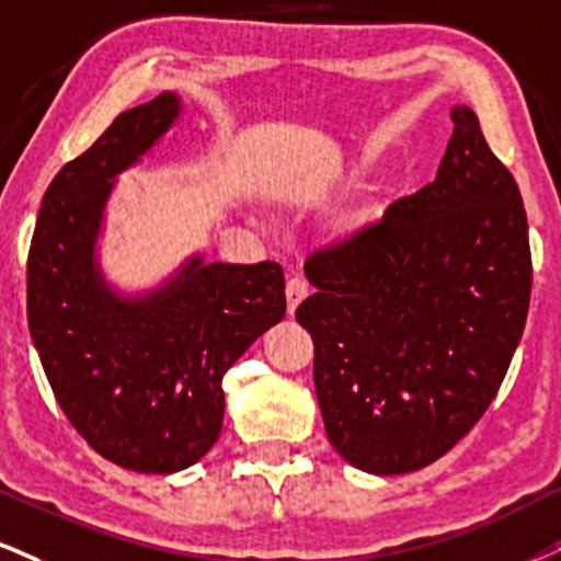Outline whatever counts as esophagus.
Wrapping results in <instances>:
<instances>
[{"label": "esophagus", "instance_id": "1", "mask_svg": "<svg viewBox=\"0 0 561 561\" xmlns=\"http://www.w3.org/2000/svg\"><path fill=\"white\" fill-rule=\"evenodd\" d=\"M309 296V286L301 278H291L286 283V312L294 317L296 307Z\"/></svg>", "mask_w": 561, "mask_h": 561}]
</instances>
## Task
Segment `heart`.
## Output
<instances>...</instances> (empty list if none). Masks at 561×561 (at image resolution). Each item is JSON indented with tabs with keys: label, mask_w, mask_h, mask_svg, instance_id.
Listing matches in <instances>:
<instances>
[{
	"label": "heart",
	"mask_w": 561,
	"mask_h": 561,
	"mask_svg": "<svg viewBox=\"0 0 561 561\" xmlns=\"http://www.w3.org/2000/svg\"><path fill=\"white\" fill-rule=\"evenodd\" d=\"M371 218H375V213H371V210L356 213V216H351L348 220H345V226L341 228V233H343V237H354L356 231H362L364 226L371 224Z\"/></svg>",
	"instance_id": "heart-1"
}]
</instances>
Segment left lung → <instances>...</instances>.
I'll return each instance as SVG.
<instances>
[{
	"mask_svg": "<svg viewBox=\"0 0 561 561\" xmlns=\"http://www.w3.org/2000/svg\"><path fill=\"white\" fill-rule=\"evenodd\" d=\"M437 179L314 254L296 320L314 341L330 445L358 471L411 473L471 432L500 390L530 301L528 218L468 106Z\"/></svg>",
	"mask_w": 561,
	"mask_h": 561,
	"instance_id": "left-lung-1",
	"label": "left lung"
}]
</instances>
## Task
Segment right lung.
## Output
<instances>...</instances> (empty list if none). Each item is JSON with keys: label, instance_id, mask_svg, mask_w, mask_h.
I'll use <instances>...</instances> for the list:
<instances>
[{"label": "right lung", "instance_id": "obj_1", "mask_svg": "<svg viewBox=\"0 0 561 561\" xmlns=\"http://www.w3.org/2000/svg\"><path fill=\"white\" fill-rule=\"evenodd\" d=\"M184 114L163 90L127 108L48 184L27 254V328L65 416L116 466L176 473L224 426V375L286 314L278 262L190 254L153 288L124 294L101 267L106 205L124 171Z\"/></svg>", "mask_w": 561, "mask_h": 561}]
</instances>
